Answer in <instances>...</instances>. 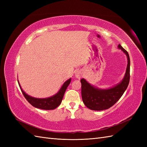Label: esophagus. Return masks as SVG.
<instances>
[{
  "mask_svg": "<svg viewBox=\"0 0 147 147\" xmlns=\"http://www.w3.org/2000/svg\"><path fill=\"white\" fill-rule=\"evenodd\" d=\"M82 72H80V71H78L76 73H75V77H76L77 78H80L82 77Z\"/></svg>",
  "mask_w": 147,
  "mask_h": 147,
  "instance_id": "esophagus-1",
  "label": "esophagus"
}]
</instances>
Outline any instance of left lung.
Instances as JSON below:
<instances>
[{"mask_svg": "<svg viewBox=\"0 0 147 147\" xmlns=\"http://www.w3.org/2000/svg\"><path fill=\"white\" fill-rule=\"evenodd\" d=\"M118 47L125 53L127 59L126 73L121 82L112 88L102 90L92 86L84 78L81 79L82 100L88 109L100 111L110 108L120 99L128 86L130 80L129 56L120 44Z\"/></svg>", "mask_w": 147, "mask_h": 147, "instance_id": "left-lung-1", "label": "left lung"}]
</instances>
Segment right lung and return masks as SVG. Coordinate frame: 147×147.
Returning a JSON list of instances; mask_svg holds the SVG:
<instances>
[{"label": "right lung", "instance_id": "add662e5", "mask_svg": "<svg viewBox=\"0 0 147 147\" xmlns=\"http://www.w3.org/2000/svg\"><path fill=\"white\" fill-rule=\"evenodd\" d=\"M70 82L71 78H69L65 82H64L59 91L54 96L50 97H47V98L40 99L35 98V97H33L32 96L28 95L23 90H22L20 83L18 81L20 88L22 91V93H23V94L24 95L26 100H27L32 106L35 107L43 110H54L61 104L66 89L69 85Z\"/></svg>", "mask_w": 147, "mask_h": 147}]
</instances>
